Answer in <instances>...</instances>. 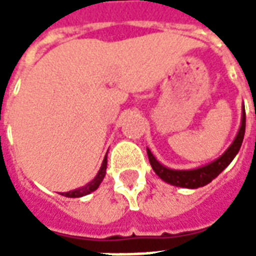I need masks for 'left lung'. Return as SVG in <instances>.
<instances>
[{"mask_svg":"<svg viewBox=\"0 0 256 256\" xmlns=\"http://www.w3.org/2000/svg\"><path fill=\"white\" fill-rule=\"evenodd\" d=\"M244 133H246V112H242V128L238 130L236 140L229 146V150H226L220 159H216V160L210 163L207 166L196 168V170H170L167 167L162 166L160 163L154 158V155L150 154V150H148V159H150V163L152 168H154V172L163 181L172 184V185H176V186H181V188H200V186H204V185L211 182L214 178L218 177L220 172L229 166V163L234 159L237 152L240 150L242 140H244Z\"/></svg>","mask_w":256,"mask_h":256,"instance_id":"obj_1","label":"left lung"}]
</instances>
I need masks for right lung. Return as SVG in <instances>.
Here are the masks:
<instances>
[{"label": "right lung", "instance_id": "right-lung-1", "mask_svg": "<svg viewBox=\"0 0 256 256\" xmlns=\"http://www.w3.org/2000/svg\"><path fill=\"white\" fill-rule=\"evenodd\" d=\"M106 159H104V162H102V166H101L100 172H98V174H97V177H96L92 182L88 184V185L84 186V188L75 189V190L62 193V194L67 196V198H80V196H84V194H89L90 192H93V190H96V189L98 188V185H100V182L102 181V178H104V176H106Z\"/></svg>", "mask_w": 256, "mask_h": 256}]
</instances>
